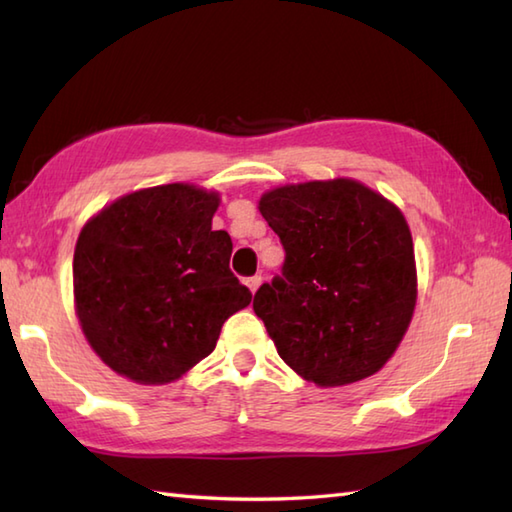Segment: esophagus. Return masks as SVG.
Instances as JSON below:
<instances>
[{"label": "esophagus", "mask_w": 512, "mask_h": 512, "mask_svg": "<svg viewBox=\"0 0 512 512\" xmlns=\"http://www.w3.org/2000/svg\"><path fill=\"white\" fill-rule=\"evenodd\" d=\"M246 286L250 288V292H257V288L262 286V277H259V275L248 277V279H246Z\"/></svg>", "instance_id": "obj_1"}]
</instances>
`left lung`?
I'll use <instances>...</instances> for the list:
<instances>
[{
	"instance_id": "left-lung-1",
	"label": "left lung",
	"mask_w": 512,
	"mask_h": 512,
	"mask_svg": "<svg viewBox=\"0 0 512 512\" xmlns=\"http://www.w3.org/2000/svg\"><path fill=\"white\" fill-rule=\"evenodd\" d=\"M259 213L286 250L281 277L253 299L279 356L319 387L374 376L398 350L416 308L405 215L352 178L270 189Z\"/></svg>"
}]
</instances>
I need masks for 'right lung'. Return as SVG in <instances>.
I'll return each instance as SVG.
<instances>
[{
  "mask_svg": "<svg viewBox=\"0 0 512 512\" xmlns=\"http://www.w3.org/2000/svg\"><path fill=\"white\" fill-rule=\"evenodd\" d=\"M220 193L189 182L138 189L92 215L74 248V310L118 376L167 385L215 350L253 295L231 273L233 242L213 231Z\"/></svg>",
  "mask_w": 512,
  "mask_h": 512,
  "instance_id": "obj_1",
  "label": "right lung"
}]
</instances>
